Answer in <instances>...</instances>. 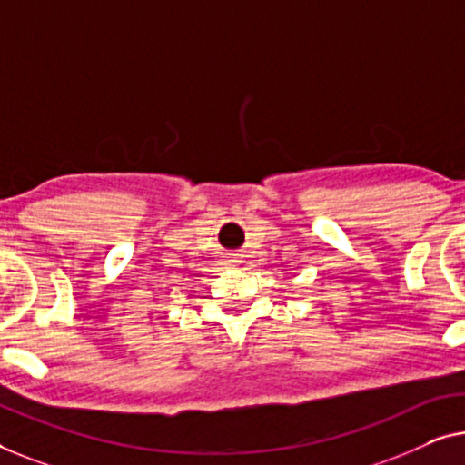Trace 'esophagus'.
<instances>
[{
  "mask_svg": "<svg viewBox=\"0 0 465 465\" xmlns=\"http://www.w3.org/2000/svg\"><path fill=\"white\" fill-rule=\"evenodd\" d=\"M227 263H240V254H230V257H227Z\"/></svg>",
  "mask_w": 465,
  "mask_h": 465,
  "instance_id": "esophagus-1",
  "label": "esophagus"
}]
</instances>
